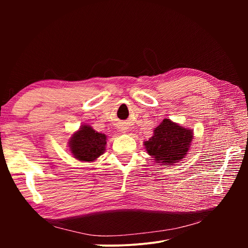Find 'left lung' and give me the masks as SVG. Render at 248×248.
Instances as JSON below:
<instances>
[{
    "instance_id": "obj_1",
    "label": "left lung",
    "mask_w": 248,
    "mask_h": 248,
    "mask_svg": "<svg viewBox=\"0 0 248 248\" xmlns=\"http://www.w3.org/2000/svg\"><path fill=\"white\" fill-rule=\"evenodd\" d=\"M193 139V131L189 128L163 119L154 129L153 136L144 142L148 154L157 163L171 166L183 159L188 152Z\"/></svg>"
}]
</instances>
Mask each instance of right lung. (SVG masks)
<instances>
[{
    "mask_svg": "<svg viewBox=\"0 0 248 248\" xmlns=\"http://www.w3.org/2000/svg\"><path fill=\"white\" fill-rule=\"evenodd\" d=\"M107 136L95 131L91 126L81 125L68 142L74 158L80 161H94L106 151Z\"/></svg>",
    "mask_w": 248,
    "mask_h": 248,
    "instance_id": "obj_1",
    "label": "right lung"
}]
</instances>
